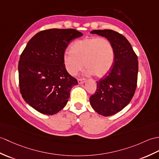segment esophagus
<instances>
[{"mask_svg":"<svg viewBox=\"0 0 159 159\" xmlns=\"http://www.w3.org/2000/svg\"><path fill=\"white\" fill-rule=\"evenodd\" d=\"M84 81H85V79H78V83L79 84H82Z\"/></svg>","mask_w":159,"mask_h":159,"instance_id":"obj_1","label":"esophagus"}]
</instances>
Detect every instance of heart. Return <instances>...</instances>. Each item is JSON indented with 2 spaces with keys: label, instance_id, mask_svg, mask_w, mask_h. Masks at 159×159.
<instances>
[{
  "label": "heart",
  "instance_id": "1",
  "mask_svg": "<svg viewBox=\"0 0 159 159\" xmlns=\"http://www.w3.org/2000/svg\"><path fill=\"white\" fill-rule=\"evenodd\" d=\"M71 51H66L63 61L66 70L76 75L84 66L90 74L101 78L111 70L114 61L112 44L106 38L91 37L77 40L72 44Z\"/></svg>",
  "mask_w": 159,
  "mask_h": 159
}]
</instances>
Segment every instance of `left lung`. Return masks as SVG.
I'll list each match as a JSON object with an SVG mask.
<instances>
[{"mask_svg":"<svg viewBox=\"0 0 159 159\" xmlns=\"http://www.w3.org/2000/svg\"><path fill=\"white\" fill-rule=\"evenodd\" d=\"M108 39L114 49V61L110 72L97 81V89L89 101L95 112L104 116H112L129 104L137 87L138 60L130 43L112 30H94Z\"/></svg>","mask_w":159,"mask_h":159,"instance_id":"obj_1","label":"left lung"}]
</instances>
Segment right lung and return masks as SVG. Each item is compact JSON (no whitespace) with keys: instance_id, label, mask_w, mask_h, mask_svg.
<instances>
[{"instance_id":"add662e5","label":"right lung","mask_w":159,"mask_h":159,"mask_svg":"<svg viewBox=\"0 0 159 159\" xmlns=\"http://www.w3.org/2000/svg\"><path fill=\"white\" fill-rule=\"evenodd\" d=\"M83 36L75 29L42 30L21 53L19 85L22 98L38 112L53 115L67 104L77 80L66 70L63 55L71 40Z\"/></svg>"}]
</instances>
